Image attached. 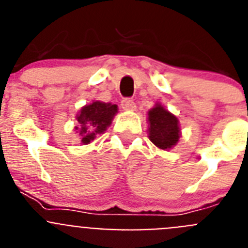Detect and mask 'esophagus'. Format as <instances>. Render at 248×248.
<instances>
[{
	"label": "esophagus",
	"instance_id": "1",
	"mask_svg": "<svg viewBox=\"0 0 248 248\" xmlns=\"http://www.w3.org/2000/svg\"><path fill=\"white\" fill-rule=\"evenodd\" d=\"M122 107L123 109L125 110H135V103L134 100L130 99V98H124L122 100Z\"/></svg>",
	"mask_w": 248,
	"mask_h": 248
}]
</instances>
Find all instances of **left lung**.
Wrapping results in <instances>:
<instances>
[{
    "mask_svg": "<svg viewBox=\"0 0 248 248\" xmlns=\"http://www.w3.org/2000/svg\"><path fill=\"white\" fill-rule=\"evenodd\" d=\"M149 139L157 148L166 150L175 146L180 139L179 120L163 105L156 104L148 113Z\"/></svg>",
    "mask_w": 248,
    "mask_h": 248,
    "instance_id": "1",
    "label": "left lung"
}]
</instances>
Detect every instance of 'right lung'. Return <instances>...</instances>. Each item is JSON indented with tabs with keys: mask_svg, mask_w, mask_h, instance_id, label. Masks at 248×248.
I'll use <instances>...</instances> for the list:
<instances>
[{
	"mask_svg": "<svg viewBox=\"0 0 248 248\" xmlns=\"http://www.w3.org/2000/svg\"><path fill=\"white\" fill-rule=\"evenodd\" d=\"M118 113V105L95 100L84 105L77 114V133H79L83 144H89L98 134H102L111 124L114 115Z\"/></svg>",
	"mask_w": 248,
	"mask_h": 248,
	"instance_id": "add662e5",
	"label": "right lung"
}]
</instances>
